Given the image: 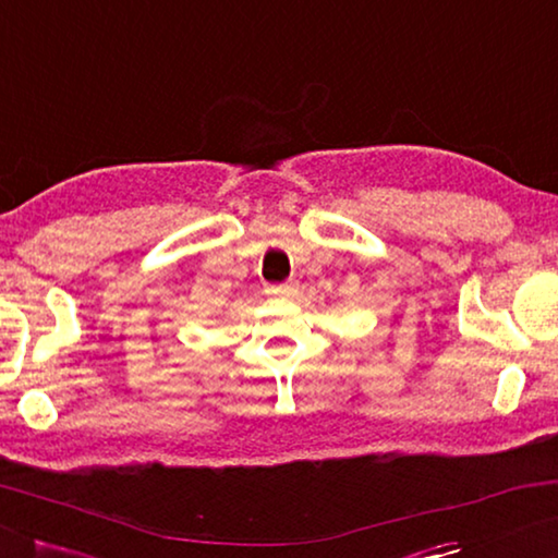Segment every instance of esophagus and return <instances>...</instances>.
I'll list each match as a JSON object with an SVG mask.
<instances>
[{"instance_id": "obj_1", "label": "esophagus", "mask_w": 558, "mask_h": 558, "mask_svg": "<svg viewBox=\"0 0 558 558\" xmlns=\"http://www.w3.org/2000/svg\"><path fill=\"white\" fill-rule=\"evenodd\" d=\"M295 290H298V282L288 280V282H280V286H270L268 293L278 295V298H290V295H295Z\"/></svg>"}]
</instances>
